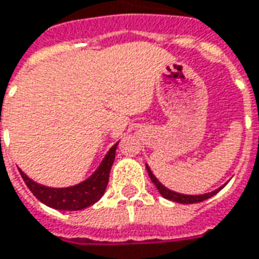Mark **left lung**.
<instances>
[{
  "instance_id": "left-lung-1",
  "label": "left lung",
  "mask_w": 259,
  "mask_h": 259,
  "mask_svg": "<svg viewBox=\"0 0 259 259\" xmlns=\"http://www.w3.org/2000/svg\"><path fill=\"white\" fill-rule=\"evenodd\" d=\"M147 167V173H149V176H150V179H152V181L154 183V186L157 187V190H159V193L161 194V196L164 197V198H167V200H171V201H176V203H181V204H194V203H201V201H204V200H207V198H210V197H212L214 194H217L220 190L223 189V187H220V189L214 190V191H211V193H207V194H200V196H187V194H180V193H174V191H171V190H168L167 187H164L161 183H160L156 177H154V174L152 173V170L149 168V166Z\"/></svg>"
}]
</instances>
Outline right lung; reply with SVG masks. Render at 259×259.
Returning a JSON list of instances; mask_svg holds the SVG:
<instances>
[{"label":"right lung","instance_id":"right-lung-1","mask_svg":"<svg viewBox=\"0 0 259 259\" xmlns=\"http://www.w3.org/2000/svg\"><path fill=\"white\" fill-rule=\"evenodd\" d=\"M116 147H117V143L107 152L105 159L102 160L100 166L98 167V170L88 180L82 181L76 186H72V187L52 189V187H47V186H42V184H38L31 180L25 173H22V170H19V173L28 186V189L32 191L33 196L45 205L55 208V210H83L96 201H99L100 197L105 194V190L109 183L110 168L115 161Z\"/></svg>","mask_w":259,"mask_h":259}]
</instances>
